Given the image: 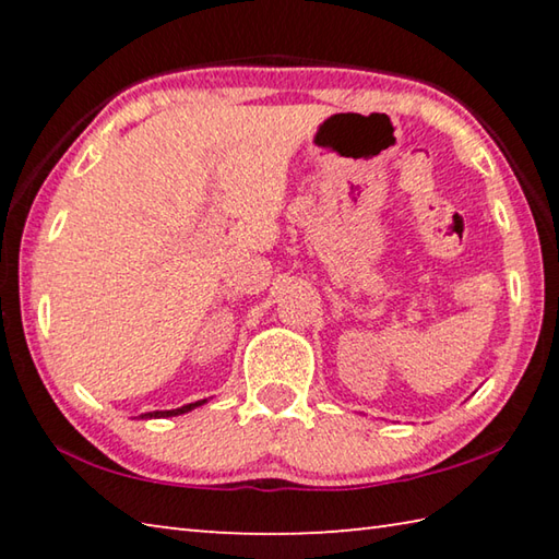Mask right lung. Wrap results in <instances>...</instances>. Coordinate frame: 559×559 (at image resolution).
I'll use <instances>...</instances> for the list:
<instances>
[{"instance_id":"right-lung-1","label":"right lung","mask_w":559,"mask_h":559,"mask_svg":"<svg viewBox=\"0 0 559 559\" xmlns=\"http://www.w3.org/2000/svg\"><path fill=\"white\" fill-rule=\"evenodd\" d=\"M206 400H202V402H194V404H185V406H179V409H169V412H147V414H140L143 416V419H159V416H179V414H187V412H192L194 406H202Z\"/></svg>"}]
</instances>
